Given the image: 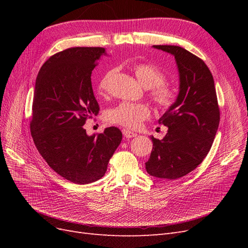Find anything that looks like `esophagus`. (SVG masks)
Returning <instances> with one entry per match:
<instances>
[{
  "label": "esophagus",
  "mask_w": 248,
  "mask_h": 248,
  "mask_svg": "<svg viewBox=\"0 0 248 248\" xmlns=\"http://www.w3.org/2000/svg\"><path fill=\"white\" fill-rule=\"evenodd\" d=\"M122 132H123V136H124V138H126V139H131V138H136L138 134L136 133V132H132V131H130V130H127V129H123L122 130Z\"/></svg>",
  "instance_id": "34e87169"
}]
</instances>
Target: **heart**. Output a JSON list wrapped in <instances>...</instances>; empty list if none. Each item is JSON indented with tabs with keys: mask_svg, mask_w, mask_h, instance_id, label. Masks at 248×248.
<instances>
[{
	"mask_svg": "<svg viewBox=\"0 0 248 248\" xmlns=\"http://www.w3.org/2000/svg\"><path fill=\"white\" fill-rule=\"evenodd\" d=\"M133 72L142 87L151 90L150 96L159 108L167 109L175 103L177 93L171 87L164 84L166 74L161 70L151 64L138 63L133 66ZM114 74L115 70L111 69L99 79L97 88L100 94L107 92L109 79ZM150 115L151 109L147 104L124 101L108 108L106 111V119L109 123L134 129L138 128Z\"/></svg>",
	"mask_w": 248,
	"mask_h": 248,
	"instance_id": "b5f03b06",
	"label": "heart"
}]
</instances>
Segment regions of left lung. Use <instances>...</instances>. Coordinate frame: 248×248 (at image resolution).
I'll return each mask as SVG.
<instances>
[{
    "label": "left lung",
    "instance_id": "1",
    "mask_svg": "<svg viewBox=\"0 0 248 248\" xmlns=\"http://www.w3.org/2000/svg\"><path fill=\"white\" fill-rule=\"evenodd\" d=\"M175 57L179 93L158 123L168 127L162 140L151 136L153 149L145 163L149 175L175 180L196 170L213 144L219 125L214 79L205 62L176 46H153Z\"/></svg>",
    "mask_w": 248,
    "mask_h": 248
}]
</instances>
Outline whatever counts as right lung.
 Wrapping results in <instances>:
<instances>
[{"mask_svg":"<svg viewBox=\"0 0 248 248\" xmlns=\"http://www.w3.org/2000/svg\"><path fill=\"white\" fill-rule=\"evenodd\" d=\"M103 47H72L51 56L37 76L31 134L48 166L77 184L92 183L106 174L122 140L117 127L88 136L84 125L99 112L91 76Z\"/></svg>","mask_w":248,"mask_h":248,"instance_id":"add662e5","label":"right lung"}]
</instances>
